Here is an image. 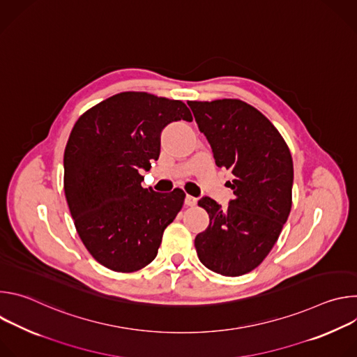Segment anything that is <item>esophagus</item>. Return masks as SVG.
Instances as JSON below:
<instances>
[{"label": "esophagus", "instance_id": "esophagus-1", "mask_svg": "<svg viewBox=\"0 0 357 357\" xmlns=\"http://www.w3.org/2000/svg\"><path fill=\"white\" fill-rule=\"evenodd\" d=\"M196 202H197V199H196L195 196L186 195V197H185V205H186V206H195Z\"/></svg>", "mask_w": 357, "mask_h": 357}]
</instances>
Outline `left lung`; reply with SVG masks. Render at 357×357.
Wrapping results in <instances>:
<instances>
[{
  "instance_id": "1",
  "label": "left lung",
  "mask_w": 357,
  "mask_h": 357,
  "mask_svg": "<svg viewBox=\"0 0 357 357\" xmlns=\"http://www.w3.org/2000/svg\"><path fill=\"white\" fill-rule=\"evenodd\" d=\"M199 131L205 134L219 168L231 171L233 199L227 208L208 196L209 227L195 247L209 270L237 277L268 256L289 216L294 165L288 145L257 109L236 98L189 101Z\"/></svg>"
}]
</instances>
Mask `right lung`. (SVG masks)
Returning a JSON list of instances; mask_svg holds the SVG:
<instances>
[{"instance_id":"obj_1","label":"right lung","mask_w":357,"mask_h":357,"mask_svg":"<svg viewBox=\"0 0 357 357\" xmlns=\"http://www.w3.org/2000/svg\"><path fill=\"white\" fill-rule=\"evenodd\" d=\"M179 120L192 121L182 101L124 91L76 121L63 157L65 195L83 244L101 266L132 273L157 257L185 193L145 189L139 171L158 160L162 130Z\"/></svg>"}]
</instances>
